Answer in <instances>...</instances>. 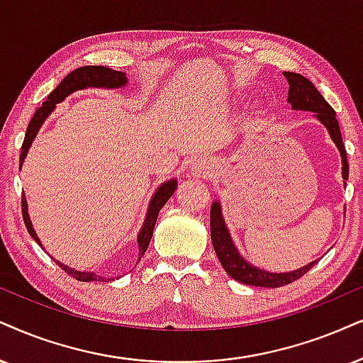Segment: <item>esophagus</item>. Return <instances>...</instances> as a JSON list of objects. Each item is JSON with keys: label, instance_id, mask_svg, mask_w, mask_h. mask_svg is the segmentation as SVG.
<instances>
[{"label": "esophagus", "instance_id": "obj_1", "mask_svg": "<svg viewBox=\"0 0 363 363\" xmlns=\"http://www.w3.org/2000/svg\"><path fill=\"white\" fill-rule=\"evenodd\" d=\"M209 171H211L209 166L206 162H203V160H197L194 164V172L199 174V176H208Z\"/></svg>", "mask_w": 363, "mask_h": 363}]
</instances>
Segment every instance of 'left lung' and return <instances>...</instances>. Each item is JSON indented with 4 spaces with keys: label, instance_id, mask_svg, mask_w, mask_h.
I'll use <instances>...</instances> for the list:
<instances>
[{
    "label": "left lung",
    "instance_id": "1",
    "mask_svg": "<svg viewBox=\"0 0 363 363\" xmlns=\"http://www.w3.org/2000/svg\"><path fill=\"white\" fill-rule=\"evenodd\" d=\"M284 79L288 80L290 90H288V102L291 104L293 110H310L315 112L316 118L328 128L330 137H332L335 144H337L338 150L342 154V177L348 179V162H347V150L343 145L340 127H338V121L335 117V110L330 107V104L322 97L315 85L311 84L308 79H305L300 73L284 72ZM211 241H213L214 251L218 255L219 261H221L223 268L226 273L236 281H241L250 286H263V288H279L284 284H290L296 281L313 268L316 261H311L310 264L303 266V268L296 269V272L290 273H269L264 269L256 268V266L250 264L242 256L238 253V250L233 245L231 238H229L228 228L223 221L221 206L219 203H214L211 206Z\"/></svg>",
    "mask_w": 363,
    "mask_h": 363
}]
</instances>
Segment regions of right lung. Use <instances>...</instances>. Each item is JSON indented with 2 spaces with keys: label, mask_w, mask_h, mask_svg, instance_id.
Listing matches in <instances>:
<instances>
[{
  "label": "right lung",
  "mask_w": 363,
  "mask_h": 363,
  "mask_svg": "<svg viewBox=\"0 0 363 363\" xmlns=\"http://www.w3.org/2000/svg\"><path fill=\"white\" fill-rule=\"evenodd\" d=\"M125 84H127L125 73L110 70V68L100 67V65L80 67V68H77V70L68 73L65 79L60 82L57 89H55L52 94L48 95L47 102H43V104H41V107L36 108L35 116L30 121L28 128H26L25 140H23V145H21L20 164H23V159H25L26 152H28L31 142H33L36 132H38V128L41 127V123H43L45 118L50 116V112H52V110L55 108V105H57L58 102H62L63 99L68 97V95L73 94L75 90L86 89V86H105V89H117V86H123ZM176 187H177L176 179H172V181L164 182V184L157 189V192H155V194L152 196V201H150V204H149L147 218H145L144 226H142L140 233H139V238H137V242H139V261H140L142 256H144L145 250H147L150 238H152L154 226H155V221H157L159 211L162 209V206L167 203L169 197L174 194ZM21 213H23V221H25V226H26V229H28L30 236L33 238V240L41 246L38 236H36L35 229H33V226H31L30 216H28V208H26L25 194H21ZM57 263H58V261H57ZM58 266L63 269V272H67L68 274H70V277L79 279V281H100V279H104L102 277H97L95 273L75 272V269L68 268V266L62 264V263H58Z\"/></svg>",
  "instance_id": "obj_1"
}]
</instances>
